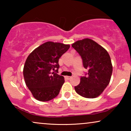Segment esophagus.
Instances as JSON below:
<instances>
[{"instance_id": "esophagus-1", "label": "esophagus", "mask_w": 131, "mask_h": 131, "mask_svg": "<svg viewBox=\"0 0 131 131\" xmlns=\"http://www.w3.org/2000/svg\"><path fill=\"white\" fill-rule=\"evenodd\" d=\"M66 78L67 79H68V80H70V79H71L72 78H71V77H70V76H66Z\"/></svg>"}]
</instances>
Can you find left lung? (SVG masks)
<instances>
[{
    "instance_id": "left-lung-1",
    "label": "left lung",
    "mask_w": 131,
    "mask_h": 131,
    "mask_svg": "<svg viewBox=\"0 0 131 131\" xmlns=\"http://www.w3.org/2000/svg\"><path fill=\"white\" fill-rule=\"evenodd\" d=\"M71 46L79 53L83 67L88 70L86 76L81 77L80 83L74 86L75 91L85 98H96L110 83L113 71L110 55L91 39L76 41Z\"/></svg>"
}]
</instances>
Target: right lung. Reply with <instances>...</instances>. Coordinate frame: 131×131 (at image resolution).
Here are the masks:
<instances>
[{"label": "right lung", "mask_w": 131, "mask_h": 131, "mask_svg": "<svg viewBox=\"0 0 131 131\" xmlns=\"http://www.w3.org/2000/svg\"><path fill=\"white\" fill-rule=\"evenodd\" d=\"M70 45L47 42L31 52L25 62L23 75L33 97L40 101L52 100L59 94L64 77L57 74L59 59Z\"/></svg>", "instance_id": "right-lung-1"}]
</instances>
